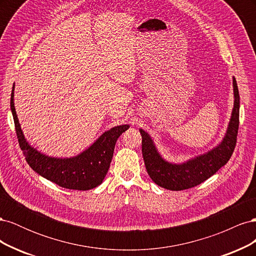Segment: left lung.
I'll use <instances>...</instances> for the list:
<instances>
[{"instance_id": "1", "label": "left lung", "mask_w": 256, "mask_h": 256, "mask_svg": "<svg viewBox=\"0 0 256 256\" xmlns=\"http://www.w3.org/2000/svg\"><path fill=\"white\" fill-rule=\"evenodd\" d=\"M233 92L234 106L222 141L212 150L182 164H173L162 158L152 136L140 129L145 168L154 184L172 191L189 189L202 184L228 164L235 148L239 126V92L234 76Z\"/></svg>"}]
</instances>
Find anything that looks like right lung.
Listing matches in <instances>:
<instances>
[{"instance_id": "1", "label": "right lung", "mask_w": 256, "mask_h": 256, "mask_svg": "<svg viewBox=\"0 0 256 256\" xmlns=\"http://www.w3.org/2000/svg\"><path fill=\"white\" fill-rule=\"evenodd\" d=\"M14 84L10 96V109L19 145L28 166L37 174L60 187L74 190H90L98 187L104 182L110 168L116 141L130 126L120 125L106 131L88 148L74 157H50L38 152L26 141L14 109Z\"/></svg>"}]
</instances>
